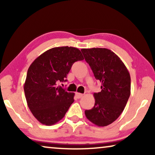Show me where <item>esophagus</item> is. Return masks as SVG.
<instances>
[{
  "instance_id": "34e87169",
  "label": "esophagus",
  "mask_w": 155,
  "mask_h": 155,
  "mask_svg": "<svg viewBox=\"0 0 155 155\" xmlns=\"http://www.w3.org/2000/svg\"><path fill=\"white\" fill-rule=\"evenodd\" d=\"M75 95H76V97H77V98H78V99L82 98V97H83V94H81V93H78V92H76Z\"/></svg>"
}]
</instances>
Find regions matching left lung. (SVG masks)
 Wrapping results in <instances>:
<instances>
[{
  "label": "left lung",
  "mask_w": 155,
  "mask_h": 155,
  "mask_svg": "<svg viewBox=\"0 0 155 155\" xmlns=\"http://www.w3.org/2000/svg\"><path fill=\"white\" fill-rule=\"evenodd\" d=\"M81 51L101 91L94 93L95 103L85 110L87 118L97 126H107L119 117L130 94V76L119 57L104 48H82Z\"/></svg>",
  "instance_id": "1"
}]
</instances>
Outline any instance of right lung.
I'll list each match as a JSON object with an SVG mask.
<instances>
[{
    "label": "right lung",
    "mask_w": 155,
    "mask_h": 155,
    "mask_svg": "<svg viewBox=\"0 0 155 155\" xmlns=\"http://www.w3.org/2000/svg\"><path fill=\"white\" fill-rule=\"evenodd\" d=\"M83 59L78 48L61 46L46 51L30 65L24 91L29 110L41 124L51 126L64 117L75 94L58 84L67 81L73 63Z\"/></svg>",
    "instance_id": "obj_1"
}]
</instances>
